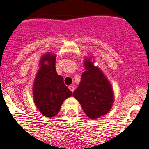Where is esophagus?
Returning <instances> with one entry per match:
<instances>
[{"instance_id": "obj_1", "label": "esophagus", "mask_w": 149, "mask_h": 149, "mask_svg": "<svg viewBox=\"0 0 149 149\" xmlns=\"http://www.w3.org/2000/svg\"><path fill=\"white\" fill-rule=\"evenodd\" d=\"M69 89H70V90L72 93H73V92H74V90H75V88H74V86H69Z\"/></svg>"}]
</instances>
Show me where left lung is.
<instances>
[{
  "label": "left lung",
  "instance_id": "1",
  "mask_svg": "<svg viewBox=\"0 0 149 149\" xmlns=\"http://www.w3.org/2000/svg\"><path fill=\"white\" fill-rule=\"evenodd\" d=\"M86 71L72 96L80 103L87 116L95 119L106 114L114 101L112 86L100 69L89 59L84 61Z\"/></svg>",
  "mask_w": 149,
  "mask_h": 149
}]
</instances>
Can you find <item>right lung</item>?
<instances>
[{"label":"right lung","instance_id":"1","mask_svg":"<svg viewBox=\"0 0 149 149\" xmlns=\"http://www.w3.org/2000/svg\"><path fill=\"white\" fill-rule=\"evenodd\" d=\"M55 63L56 56L50 53L43 56L33 83L35 105L46 117L55 116L64 100L72 95L64 84L63 78L56 71Z\"/></svg>","mask_w":149,"mask_h":149}]
</instances>
